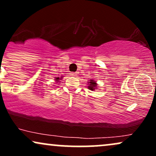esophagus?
Returning <instances> with one entry per match:
<instances>
[{
  "instance_id": "34e87169",
  "label": "esophagus",
  "mask_w": 156,
  "mask_h": 156,
  "mask_svg": "<svg viewBox=\"0 0 156 156\" xmlns=\"http://www.w3.org/2000/svg\"><path fill=\"white\" fill-rule=\"evenodd\" d=\"M71 76H77V73H71Z\"/></svg>"
}]
</instances>
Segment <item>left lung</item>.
<instances>
[{
  "label": "left lung",
  "mask_w": 156,
  "mask_h": 156,
  "mask_svg": "<svg viewBox=\"0 0 156 156\" xmlns=\"http://www.w3.org/2000/svg\"><path fill=\"white\" fill-rule=\"evenodd\" d=\"M89 86H88V88H89V89H90V90H92V91H93V90H94V89H95L97 87V85H98V84L96 83V82L94 81V80H89Z\"/></svg>",
  "instance_id": "8db88e82"
}]
</instances>
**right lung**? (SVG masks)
<instances>
[{
	"mask_svg": "<svg viewBox=\"0 0 156 156\" xmlns=\"http://www.w3.org/2000/svg\"><path fill=\"white\" fill-rule=\"evenodd\" d=\"M60 80V78H55V80H56V81H58V80Z\"/></svg>",
	"mask_w": 156,
	"mask_h": 156,
	"instance_id": "1",
	"label": "right lung"
}]
</instances>
